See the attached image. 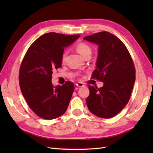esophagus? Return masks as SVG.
Wrapping results in <instances>:
<instances>
[{
  "instance_id": "obj_1",
  "label": "esophagus",
  "mask_w": 153,
  "mask_h": 153,
  "mask_svg": "<svg viewBox=\"0 0 153 153\" xmlns=\"http://www.w3.org/2000/svg\"><path fill=\"white\" fill-rule=\"evenodd\" d=\"M76 85L78 87H82L85 86V84L82 82H77V83H76Z\"/></svg>"
}]
</instances>
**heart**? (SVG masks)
Instances as JSON below:
<instances>
[{"label":"heart","instance_id":"1","mask_svg":"<svg viewBox=\"0 0 153 153\" xmlns=\"http://www.w3.org/2000/svg\"><path fill=\"white\" fill-rule=\"evenodd\" d=\"M76 50L80 55L84 58L90 56L91 53V48L89 45L83 42H79L76 45ZM66 60V53H63L62 55V62H64Z\"/></svg>","mask_w":153,"mask_h":153}]
</instances>
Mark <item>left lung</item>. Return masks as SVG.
Instances as JSON below:
<instances>
[{
	"label": "left lung",
	"mask_w": 153,
	"mask_h": 153,
	"mask_svg": "<svg viewBox=\"0 0 153 153\" xmlns=\"http://www.w3.org/2000/svg\"><path fill=\"white\" fill-rule=\"evenodd\" d=\"M99 45L97 68L92 78L104 83L100 88L88 85L86 103L89 111L100 118H110L128 104L135 80L132 58L123 42L115 35L102 31L85 37Z\"/></svg>",
	"instance_id": "8db88e82"
}]
</instances>
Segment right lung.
Listing matches in <instances>:
<instances>
[{"mask_svg": "<svg viewBox=\"0 0 153 153\" xmlns=\"http://www.w3.org/2000/svg\"><path fill=\"white\" fill-rule=\"evenodd\" d=\"M79 37L47 33L35 40L25 54L19 68V87L29 106L42 118H57L66 111L74 85L67 81L62 86H54L52 74L62 66L64 48Z\"/></svg>", "mask_w": 153, "mask_h": 153, "instance_id": "right-lung-1", "label": "right lung"}]
</instances>
